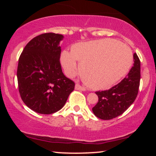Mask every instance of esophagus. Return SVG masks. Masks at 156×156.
Segmentation results:
<instances>
[{"mask_svg": "<svg viewBox=\"0 0 156 156\" xmlns=\"http://www.w3.org/2000/svg\"><path fill=\"white\" fill-rule=\"evenodd\" d=\"M75 88H76V90H80V91H85L86 90L85 87H83V86L80 85V84H78V83L76 84V87H75Z\"/></svg>", "mask_w": 156, "mask_h": 156, "instance_id": "obj_1", "label": "esophagus"}]
</instances>
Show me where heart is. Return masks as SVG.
I'll use <instances>...</instances> for the list:
<instances>
[{
	"instance_id": "heart-1",
	"label": "heart",
	"mask_w": 156,
	"mask_h": 156,
	"mask_svg": "<svg viewBox=\"0 0 156 156\" xmlns=\"http://www.w3.org/2000/svg\"><path fill=\"white\" fill-rule=\"evenodd\" d=\"M76 61L80 64V74L90 88L103 89L115 84L131 67L133 54L125 44L112 39L78 43L72 52L62 53V63L68 76L78 70Z\"/></svg>"
}]
</instances>
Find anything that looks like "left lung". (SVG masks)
I'll return each mask as SVG.
<instances>
[{"label": "left lung", "instance_id": "left-lung-1", "mask_svg": "<svg viewBox=\"0 0 156 156\" xmlns=\"http://www.w3.org/2000/svg\"><path fill=\"white\" fill-rule=\"evenodd\" d=\"M133 66L124 79L105 91H98V103L92 108L97 117L104 120L114 119L123 114L135 101L140 84V60L133 54Z\"/></svg>", "mask_w": 156, "mask_h": 156}]
</instances>
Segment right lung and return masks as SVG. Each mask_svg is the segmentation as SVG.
Wrapping results in <instances>:
<instances>
[{"label": "right lung", "mask_w": 156, "mask_h": 156, "mask_svg": "<svg viewBox=\"0 0 156 156\" xmlns=\"http://www.w3.org/2000/svg\"><path fill=\"white\" fill-rule=\"evenodd\" d=\"M62 34L45 33L26 44L19 58L17 83L21 99L34 112L51 114L64 106L75 83L62 73Z\"/></svg>", "instance_id": "right-lung-1"}]
</instances>
